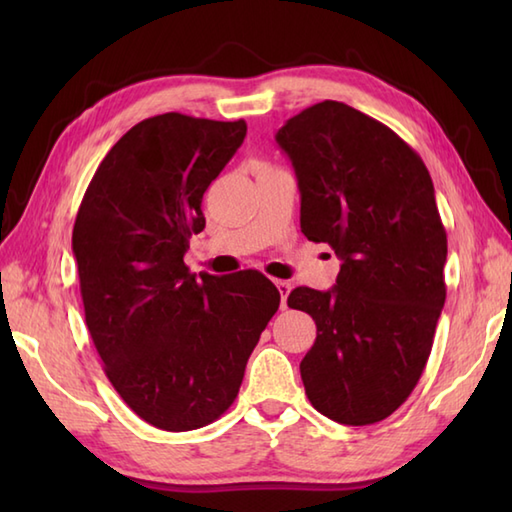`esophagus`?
Instances as JSON below:
<instances>
[{
	"label": "esophagus",
	"mask_w": 512,
	"mask_h": 512,
	"mask_svg": "<svg viewBox=\"0 0 512 512\" xmlns=\"http://www.w3.org/2000/svg\"><path fill=\"white\" fill-rule=\"evenodd\" d=\"M275 286H277V290H279V297H281V308H286L288 306V295H290V284H288V281H281V279H277L275 281Z\"/></svg>",
	"instance_id": "esophagus-1"
}]
</instances>
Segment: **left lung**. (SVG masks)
Returning a JSON list of instances; mask_svg holds the SVG:
<instances>
[{"instance_id": "left-lung-1", "label": "left lung", "mask_w": 512, "mask_h": 512, "mask_svg": "<svg viewBox=\"0 0 512 512\" xmlns=\"http://www.w3.org/2000/svg\"><path fill=\"white\" fill-rule=\"evenodd\" d=\"M277 145L301 193V233L341 259L330 290L299 286L317 341L299 365L312 407L363 427L418 385L447 299V233L422 158L383 123L339 101L292 116Z\"/></svg>"}]
</instances>
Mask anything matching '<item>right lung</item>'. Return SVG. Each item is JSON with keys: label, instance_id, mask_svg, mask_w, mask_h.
<instances>
[{"label": "right lung", "instance_id": "add662e5", "mask_svg": "<svg viewBox=\"0 0 512 512\" xmlns=\"http://www.w3.org/2000/svg\"><path fill=\"white\" fill-rule=\"evenodd\" d=\"M246 123L178 112L134 125L96 169L72 231L85 323L136 416L191 431L233 405L250 352L279 308L257 270L195 279L189 237L202 195L244 143Z\"/></svg>", "mask_w": 512, "mask_h": 512}]
</instances>
